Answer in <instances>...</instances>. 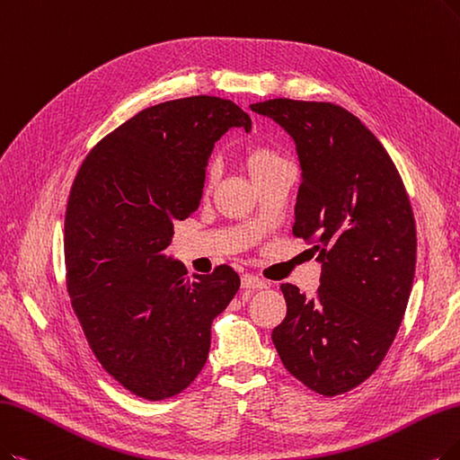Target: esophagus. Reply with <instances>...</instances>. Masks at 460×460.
I'll return each instance as SVG.
<instances>
[{
    "label": "esophagus",
    "instance_id": "1",
    "mask_svg": "<svg viewBox=\"0 0 460 460\" xmlns=\"http://www.w3.org/2000/svg\"><path fill=\"white\" fill-rule=\"evenodd\" d=\"M242 288L245 292H252V290H261V288H268V283L262 281L261 278H254V275H245L242 279Z\"/></svg>",
    "mask_w": 460,
    "mask_h": 460
}]
</instances>
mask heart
I'll return each instance as SVG.
<instances>
[{
	"label": "heart",
	"mask_w": 460,
	"mask_h": 460,
	"mask_svg": "<svg viewBox=\"0 0 460 460\" xmlns=\"http://www.w3.org/2000/svg\"><path fill=\"white\" fill-rule=\"evenodd\" d=\"M288 164V160L270 145H252L245 153V166L252 181H259L275 168ZM215 182V164H209L206 168V189H211Z\"/></svg>",
	"instance_id": "b5f03b06"
}]
</instances>
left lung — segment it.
Segmentation results:
<instances>
[{"mask_svg": "<svg viewBox=\"0 0 460 460\" xmlns=\"http://www.w3.org/2000/svg\"><path fill=\"white\" fill-rule=\"evenodd\" d=\"M251 109L296 143L304 173L292 235L323 262L315 298L281 285L287 317L271 340L307 389L343 394L377 370L406 314L417 261L411 201L389 153L347 109L288 98Z\"/></svg>", "mask_w": 460, "mask_h": 460, "instance_id": "8db88e82", "label": "left lung"}]
</instances>
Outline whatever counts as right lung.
Segmentation results:
<instances>
[{"instance_id":"obj_1","label":"right lung","mask_w":460,"mask_h":460,"mask_svg":"<svg viewBox=\"0 0 460 460\" xmlns=\"http://www.w3.org/2000/svg\"><path fill=\"white\" fill-rule=\"evenodd\" d=\"M251 130L234 102L146 107L94 145L73 179L64 259L71 307L102 368L145 400L185 391L208 360L211 323L242 281L220 264L189 278L168 261L173 223L196 211L215 141Z\"/></svg>"}]
</instances>
